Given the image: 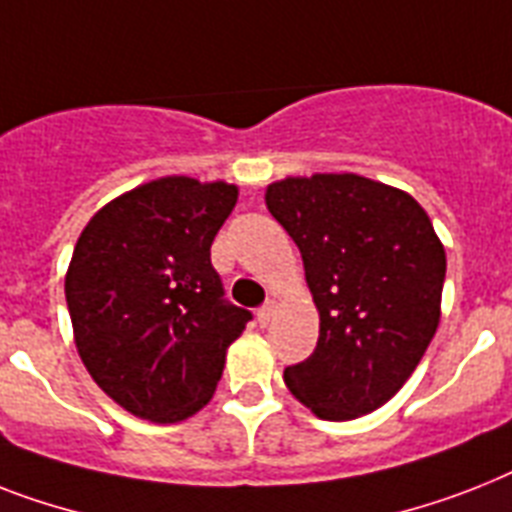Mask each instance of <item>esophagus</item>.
Segmentation results:
<instances>
[{
	"instance_id": "34e87169",
	"label": "esophagus",
	"mask_w": 512,
	"mask_h": 512,
	"mask_svg": "<svg viewBox=\"0 0 512 512\" xmlns=\"http://www.w3.org/2000/svg\"><path fill=\"white\" fill-rule=\"evenodd\" d=\"M273 315H276V302H265V305L257 310V323H260V326H268V323L273 321Z\"/></svg>"
}]
</instances>
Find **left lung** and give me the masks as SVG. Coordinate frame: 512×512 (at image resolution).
<instances>
[{
    "label": "left lung",
    "instance_id": "left-lung-1",
    "mask_svg": "<svg viewBox=\"0 0 512 512\" xmlns=\"http://www.w3.org/2000/svg\"><path fill=\"white\" fill-rule=\"evenodd\" d=\"M270 215L302 252L321 313L313 355L284 371L326 421H350L400 392L439 326L447 257L410 194L355 173L286 178Z\"/></svg>",
    "mask_w": 512,
    "mask_h": 512
}]
</instances>
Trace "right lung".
Wrapping results in <instances>:
<instances>
[{
	"instance_id": "add662e5",
	"label": "right lung",
	"mask_w": 512,
	"mask_h": 512,
	"mask_svg": "<svg viewBox=\"0 0 512 512\" xmlns=\"http://www.w3.org/2000/svg\"><path fill=\"white\" fill-rule=\"evenodd\" d=\"M236 197L223 181L157 178L112 199L78 236L65 276L78 355L128 413L155 423L197 413L252 321L210 263Z\"/></svg>"
}]
</instances>
